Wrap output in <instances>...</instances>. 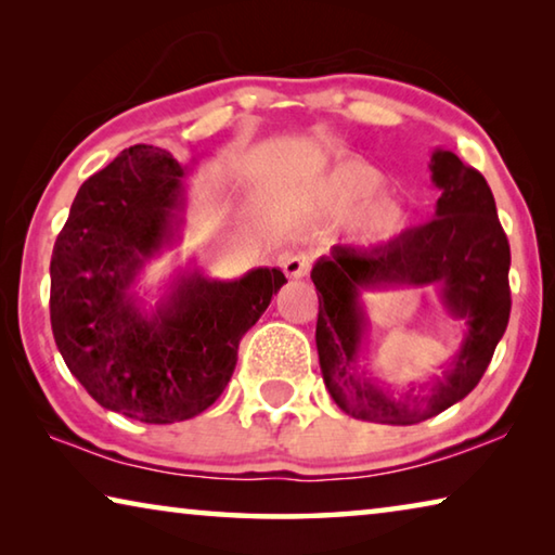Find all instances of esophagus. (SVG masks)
<instances>
[{
    "label": "esophagus",
    "mask_w": 555,
    "mask_h": 555,
    "mask_svg": "<svg viewBox=\"0 0 555 555\" xmlns=\"http://www.w3.org/2000/svg\"><path fill=\"white\" fill-rule=\"evenodd\" d=\"M284 271L288 279H304L311 271V261L304 255H291L284 259Z\"/></svg>",
    "instance_id": "obj_1"
}]
</instances>
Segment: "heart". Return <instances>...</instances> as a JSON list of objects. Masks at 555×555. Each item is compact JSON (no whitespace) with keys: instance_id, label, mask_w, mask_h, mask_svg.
<instances>
[{"instance_id":"obj_1","label":"heart","mask_w":555,"mask_h":555,"mask_svg":"<svg viewBox=\"0 0 555 555\" xmlns=\"http://www.w3.org/2000/svg\"><path fill=\"white\" fill-rule=\"evenodd\" d=\"M379 185L382 173L362 162L340 164L325 183V195L335 208L356 203L350 210V224L362 240L370 242L393 237L406 220L403 205Z\"/></svg>"}]
</instances>
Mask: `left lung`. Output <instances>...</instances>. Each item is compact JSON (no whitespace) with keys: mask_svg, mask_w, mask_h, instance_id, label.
Instances as JSON below:
<instances>
[{"mask_svg":"<svg viewBox=\"0 0 555 555\" xmlns=\"http://www.w3.org/2000/svg\"><path fill=\"white\" fill-rule=\"evenodd\" d=\"M430 178L440 191L434 220L399 234L384 247H335L315 261V345L325 389L345 413L370 424L411 426L465 399L490 367L509 323V240L496 218L485 176L453 152L436 149ZM438 285L447 310L468 325L451 370L428 395L401 398L382 390L359 370L366 334L362 289L389 285Z\"/></svg>","mask_w":555,"mask_h":555,"instance_id":"1","label":"left lung"}]
</instances>
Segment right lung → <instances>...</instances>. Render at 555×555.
<instances>
[{
    "instance_id": "right-lung-1",
    "label": "right lung",
    "mask_w": 555,
    "mask_h": 555,
    "mask_svg": "<svg viewBox=\"0 0 555 555\" xmlns=\"http://www.w3.org/2000/svg\"><path fill=\"white\" fill-rule=\"evenodd\" d=\"M183 166L137 144L90 176L51 257V327L75 379L100 406L142 424H176L218 401L242 335L286 284L279 269L234 281L185 274L154 313L129 294L173 240Z\"/></svg>"
}]
</instances>
